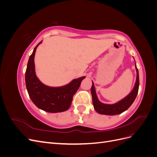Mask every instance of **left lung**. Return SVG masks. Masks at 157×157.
Listing matches in <instances>:
<instances>
[{
	"label": "left lung",
	"mask_w": 157,
	"mask_h": 157,
	"mask_svg": "<svg viewBox=\"0 0 157 157\" xmlns=\"http://www.w3.org/2000/svg\"><path fill=\"white\" fill-rule=\"evenodd\" d=\"M136 68L137 71V78L136 82L134 89L131 92L129 95L122 99L121 101H118L115 104L112 105H109V104H104L99 101L98 99L97 95L96 93V90L94 86V83H92V86L91 88V94L92 96V102L94 107L95 110L99 114L107 115H118L125 111L129 108L133 102L134 101L135 99L137 96V93H138L139 85H140V79H139V73L138 69H137L136 65Z\"/></svg>",
	"instance_id": "obj_1"
}]
</instances>
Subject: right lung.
I'll return each instance as SVG.
<instances>
[{
	"instance_id": "add662e5",
	"label": "right lung",
	"mask_w": 157,
	"mask_h": 157,
	"mask_svg": "<svg viewBox=\"0 0 157 157\" xmlns=\"http://www.w3.org/2000/svg\"><path fill=\"white\" fill-rule=\"evenodd\" d=\"M40 42L30 56L25 71V84L28 94L35 105L42 110L49 113L67 111L71 105L73 97L80 86L82 77L74 79L69 84L61 87H50L38 79L35 71L34 57Z\"/></svg>"
}]
</instances>
